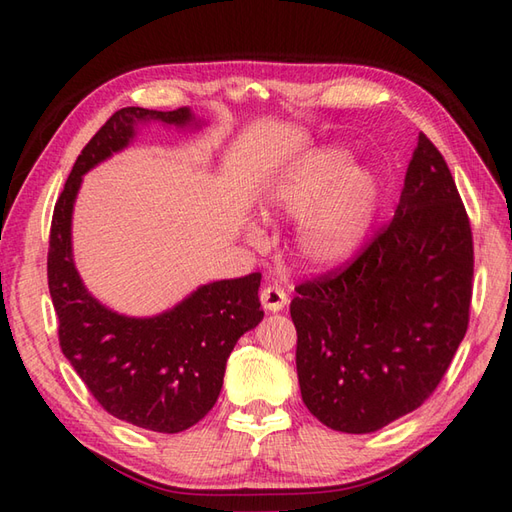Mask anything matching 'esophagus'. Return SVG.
Returning a JSON list of instances; mask_svg holds the SVG:
<instances>
[{"label":"esophagus","mask_w":512,"mask_h":512,"mask_svg":"<svg viewBox=\"0 0 512 512\" xmlns=\"http://www.w3.org/2000/svg\"><path fill=\"white\" fill-rule=\"evenodd\" d=\"M260 303H262V307L267 309V312L275 314V312H280V309L286 307L288 294L280 286H265L260 292Z\"/></svg>","instance_id":"esophagus-1"}]
</instances>
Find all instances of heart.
Wrapping results in <instances>:
<instances>
[{"mask_svg":"<svg viewBox=\"0 0 512 512\" xmlns=\"http://www.w3.org/2000/svg\"><path fill=\"white\" fill-rule=\"evenodd\" d=\"M339 147L307 153L273 183L269 218L303 220L292 252L305 269L342 265L359 252L380 209V179Z\"/></svg>","mask_w":512,"mask_h":512,"instance_id":"heart-1","label":"heart"}]
</instances>
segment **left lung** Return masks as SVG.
I'll list each match as a JSON object with an SVG mask.
<instances>
[{
    "mask_svg": "<svg viewBox=\"0 0 512 512\" xmlns=\"http://www.w3.org/2000/svg\"><path fill=\"white\" fill-rule=\"evenodd\" d=\"M472 228L442 153L421 132L393 220L350 265L290 303L307 410L371 433L436 391L468 331Z\"/></svg>",
    "mask_w": 512,
    "mask_h": 512,
    "instance_id": "obj_1",
    "label": "left lung"
}]
</instances>
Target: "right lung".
Listing matches in <instances>:
<instances>
[{
	"label": "right lung",
	"instance_id": "right-lung-1",
	"mask_svg": "<svg viewBox=\"0 0 512 512\" xmlns=\"http://www.w3.org/2000/svg\"><path fill=\"white\" fill-rule=\"evenodd\" d=\"M198 126L188 106L117 111L76 158L53 211L49 290L59 320V346L98 404L119 421L160 433L196 425L218 401L226 361L239 337L265 316L260 273L198 286L151 318L123 316L91 294L72 256V211L83 175L126 149L141 123Z\"/></svg>",
	"mask_w": 512,
	"mask_h": 512
}]
</instances>
